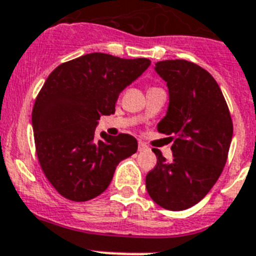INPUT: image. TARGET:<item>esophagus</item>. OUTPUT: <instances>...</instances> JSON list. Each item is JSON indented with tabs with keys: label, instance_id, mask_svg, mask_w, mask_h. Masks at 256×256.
<instances>
[{
	"label": "esophagus",
	"instance_id": "obj_1",
	"mask_svg": "<svg viewBox=\"0 0 256 256\" xmlns=\"http://www.w3.org/2000/svg\"><path fill=\"white\" fill-rule=\"evenodd\" d=\"M149 148L145 145L144 142H138V152H145V150H148Z\"/></svg>",
	"mask_w": 256,
	"mask_h": 256
}]
</instances>
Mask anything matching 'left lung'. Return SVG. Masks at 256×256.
I'll return each instance as SVG.
<instances>
[{"mask_svg": "<svg viewBox=\"0 0 256 256\" xmlns=\"http://www.w3.org/2000/svg\"><path fill=\"white\" fill-rule=\"evenodd\" d=\"M154 68L167 82V112L158 130L174 136V158L167 162L154 150L158 162L146 176V189L156 204L181 211L203 200L222 174L233 124L222 89L206 70L184 60H162Z\"/></svg>", "mask_w": 256, "mask_h": 256, "instance_id": "obj_1", "label": "left lung"}]
</instances>
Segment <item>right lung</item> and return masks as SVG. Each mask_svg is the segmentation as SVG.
Wrapping results in <instances>:
<instances>
[{"mask_svg": "<svg viewBox=\"0 0 256 256\" xmlns=\"http://www.w3.org/2000/svg\"><path fill=\"white\" fill-rule=\"evenodd\" d=\"M90 53L62 63L46 78L32 111L37 158L50 184L67 200L85 202L104 193L116 166L137 152V140L110 136L96 126L115 112L119 94L150 66Z\"/></svg>", "mask_w": 256, "mask_h": 256, "instance_id": "add662e5", "label": "right lung"}]
</instances>
